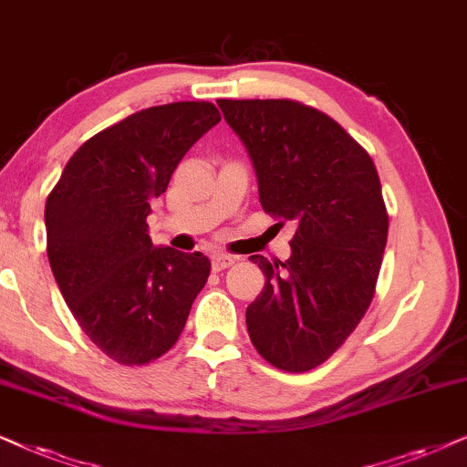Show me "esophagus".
<instances>
[{"label":"esophagus","instance_id":"esophagus-1","mask_svg":"<svg viewBox=\"0 0 467 467\" xmlns=\"http://www.w3.org/2000/svg\"><path fill=\"white\" fill-rule=\"evenodd\" d=\"M234 263H237V258L230 256V254H222V252L211 254V266H213V271H223L228 269V266H233Z\"/></svg>","mask_w":467,"mask_h":467}]
</instances>
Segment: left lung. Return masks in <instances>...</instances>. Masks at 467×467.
I'll list each match as a JSON object with an SVG mask.
<instances>
[{"label":"left lung","mask_w":467,"mask_h":467,"mask_svg":"<svg viewBox=\"0 0 467 467\" xmlns=\"http://www.w3.org/2000/svg\"><path fill=\"white\" fill-rule=\"evenodd\" d=\"M250 153L260 204L295 223L292 256H252L266 282L247 333L273 368L303 374L350 337L376 292L389 213L369 153L296 99H217Z\"/></svg>","instance_id":"obj_1"}]
</instances>
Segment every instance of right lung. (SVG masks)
Segmentation results:
<instances>
[{"instance_id": "obj_1", "label": "right lung", "mask_w": 467, "mask_h": 467, "mask_svg": "<svg viewBox=\"0 0 467 467\" xmlns=\"http://www.w3.org/2000/svg\"><path fill=\"white\" fill-rule=\"evenodd\" d=\"M220 119L211 102L130 115L85 140L47 198L55 282L87 337L128 368L177 344L207 284L209 258L155 247L147 215L183 155Z\"/></svg>"}]
</instances>
